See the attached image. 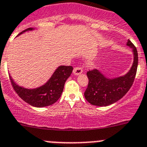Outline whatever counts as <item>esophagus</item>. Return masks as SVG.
Wrapping results in <instances>:
<instances>
[{
	"label": "esophagus",
	"instance_id": "1",
	"mask_svg": "<svg viewBox=\"0 0 147 147\" xmlns=\"http://www.w3.org/2000/svg\"><path fill=\"white\" fill-rule=\"evenodd\" d=\"M83 72V69L80 67H75L73 69V74L75 75H79Z\"/></svg>",
	"mask_w": 147,
	"mask_h": 147
}]
</instances>
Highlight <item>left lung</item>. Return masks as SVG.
Here are the masks:
<instances>
[{"label": "left lung", "instance_id": "8db88e82", "mask_svg": "<svg viewBox=\"0 0 147 147\" xmlns=\"http://www.w3.org/2000/svg\"><path fill=\"white\" fill-rule=\"evenodd\" d=\"M126 45L132 49L134 62L125 75L108 78L98 69L87 72L88 84L84 96L90 105L98 107L112 105L123 98L132 86L138 67V52L131 40H127Z\"/></svg>", "mask_w": 147, "mask_h": 147}]
</instances>
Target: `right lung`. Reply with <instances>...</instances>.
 I'll list each match as a JSON object with an SVG mask.
<instances>
[{
  "label": "right lung",
  "instance_id": "add662e5",
  "mask_svg": "<svg viewBox=\"0 0 147 147\" xmlns=\"http://www.w3.org/2000/svg\"><path fill=\"white\" fill-rule=\"evenodd\" d=\"M33 30L35 29H27L20 32L18 36ZM72 70V66H59L44 85L32 89L20 86L13 81L11 76L9 77L13 89L22 99L35 107H45L54 104L60 98L66 80L70 76Z\"/></svg>",
  "mask_w": 147,
  "mask_h": 147
}]
</instances>
